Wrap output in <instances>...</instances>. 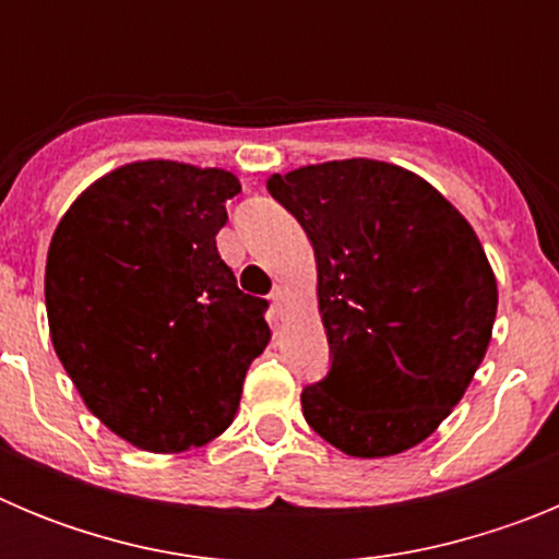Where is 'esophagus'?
Returning <instances> with one entry per match:
<instances>
[{"mask_svg": "<svg viewBox=\"0 0 559 559\" xmlns=\"http://www.w3.org/2000/svg\"><path fill=\"white\" fill-rule=\"evenodd\" d=\"M271 310H274L276 319H283V313H285V290L283 288L271 290Z\"/></svg>", "mask_w": 559, "mask_h": 559, "instance_id": "esophagus-1", "label": "esophagus"}]
</instances>
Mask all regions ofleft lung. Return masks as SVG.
<instances>
[{
  "label": "left lung",
  "mask_w": 559,
  "mask_h": 559,
  "mask_svg": "<svg viewBox=\"0 0 559 559\" xmlns=\"http://www.w3.org/2000/svg\"><path fill=\"white\" fill-rule=\"evenodd\" d=\"M313 243L330 372L308 426L347 456L419 445L471 386L492 335L496 274L462 212L397 165L344 159L271 176Z\"/></svg>",
  "instance_id": "8db88e82"
}]
</instances>
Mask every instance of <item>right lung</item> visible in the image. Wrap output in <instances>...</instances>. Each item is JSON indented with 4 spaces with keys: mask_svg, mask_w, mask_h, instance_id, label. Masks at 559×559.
<instances>
[{
    "mask_svg": "<svg viewBox=\"0 0 559 559\" xmlns=\"http://www.w3.org/2000/svg\"><path fill=\"white\" fill-rule=\"evenodd\" d=\"M237 192L218 167L133 162L81 192L49 243L52 347L88 412L142 451L224 433L271 338L269 302L215 246Z\"/></svg>",
    "mask_w": 559,
    "mask_h": 559,
    "instance_id": "obj_1",
    "label": "right lung"
}]
</instances>
